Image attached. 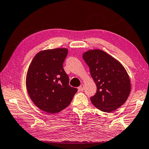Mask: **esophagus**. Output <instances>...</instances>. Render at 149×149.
Returning a JSON list of instances; mask_svg holds the SVG:
<instances>
[{"instance_id":"34e87169","label":"esophagus","mask_w":149,"mask_h":149,"mask_svg":"<svg viewBox=\"0 0 149 149\" xmlns=\"http://www.w3.org/2000/svg\"><path fill=\"white\" fill-rule=\"evenodd\" d=\"M84 84H81V85H80V86H79V88H78V90H79V91H81V92H82V91H83V90H84Z\"/></svg>"}]
</instances>
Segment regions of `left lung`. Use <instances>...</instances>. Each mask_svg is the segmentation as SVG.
Instances as JSON below:
<instances>
[{
    "label": "left lung",
    "mask_w": 149,
    "mask_h": 149,
    "mask_svg": "<svg viewBox=\"0 0 149 149\" xmlns=\"http://www.w3.org/2000/svg\"><path fill=\"white\" fill-rule=\"evenodd\" d=\"M97 86L90 100L103 112H111L125 103L131 85L123 66L111 55L101 49H90L83 55Z\"/></svg>",
    "instance_id": "left-lung-1"
}]
</instances>
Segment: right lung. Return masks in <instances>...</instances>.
<instances>
[{"label": "right lung", "instance_id": "add662e5", "mask_svg": "<svg viewBox=\"0 0 149 149\" xmlns=\"http://www.w3.org/2000/svg\"><path fill=\"white\" fill-rule=\"evenodd\" d=\"M68 49L40 51L33 57L26 75L28 95L42 111L55 113L70 104L77 89L69 85V77L63 69Z\"/></svg>", "mask_w": 149, "mask_h": 149}]
</instances>
